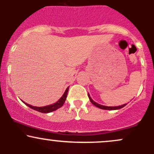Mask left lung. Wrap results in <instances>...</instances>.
<instances>
[{
	"mask_svg": "<svg viewBox=\"0 0 154 154\" xmlns=\"http://www.w3.org/2000/svg\"><path fill=\"white\" fill-rule=\"evenodd\" d=\"M88 98H89L90 101H91V103H92V104H94V106L98 107V108L102 109L116 110V109H119L123 108L124 106H126V104H123V105H122V106H103V105H100V104H99V103H96V102H94V100H93L91 98V97H90V95H89V94H88Z\"/></svg>",
	"mask_w": 154,
	"mask_h": 154,
	"instance_id": "8db88e82",
	"label": "left lung"
}]
</instances>
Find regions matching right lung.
<instances>
[{
	"mask_svg": "<svg viewBox=\"0 0 154 154\" xmlns=\"http://www.w3.org/2000/svg\"><path fill=\"white\" fill-rule=\"evenodd\" d=\"M68 87L66 88V91L64 92L63 95L60 98V100H58L57 102H56L54 104H51V105H48V106H40V107H37V106H31V105L28 104L27 103H24L27 106H29V108L32 109L34 110H36V111L40 112H42V113H48V112H51L53 111H55V110L58 109L59 108H60L61 106H63V105L64 104L65 101L66 100V97H67V94H68Z\"/></svg>",
	"mask_w": 154,
	"mask_h": 154,
	"instance_id": "obj_1",
	"label": "right lung"
}]
</instances>
